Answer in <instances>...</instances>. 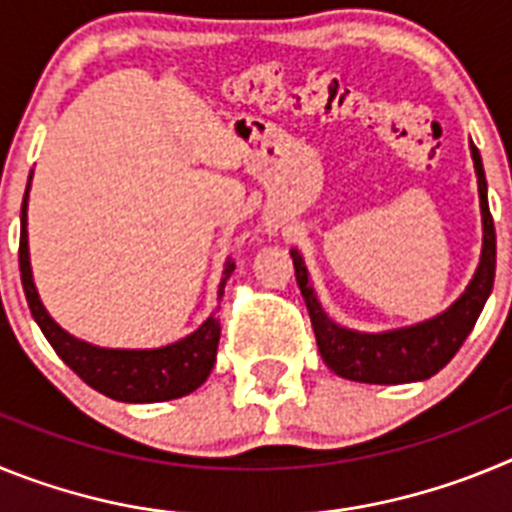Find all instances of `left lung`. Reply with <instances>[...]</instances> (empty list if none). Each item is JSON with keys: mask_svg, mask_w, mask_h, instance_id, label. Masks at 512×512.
I'll list each match as a JSON object with an SVG mask.
<instances>
[{"mask_svg": "<svg viewBox=\"0 0 512 512\" xmlns=\"http://www.w3.org/2000/svg\"><path fill=\"white\" fill-rule=\"evenodd\" d=\"M474 169L479 182V205H482V223H485V248L482 261L474 274L467 292L449 307V310L433 320L413 325V328L390 330V333H354V330L338 328L320 310L318 300L312 295L307 269L302 256L292 251L295 261L297 284L302 289L305 305L310 310L315 341L325 364L343 379L366 384H402L418 382L438 374L449 364L472 333L479 312L485 307L487 297L495 284V223H492L490 205H487V182L482 158L477 146H472Z\"/></svg>", "mask_w": 512, "mask_h": 512, "instance_id": "left-lung-1", "label": "left lung"}]
</instances>
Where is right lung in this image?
<instances>
[{
  "instance_id": "right-lung-1",
  "label": "right lung",
  "mask_w": 512,
  "mask_h": 512,
  "mask_svg": "<svg viewBox=\"0 0 512 512\" xmlns=\"http://www.w3.org/2000/svg\"><path fill=\"white\" fill-rule=\"evenodd\" d=\"M27 189L20 215V277L30 312H33L35 323L40 325L53 351L89 387L112 397V400L164 402L197 390L210 377L212 366H215L217 343H220V320L215 315L207 318L200 325V330H194L192 336H187L184 341H176L164 348H151V351H120V348L89 346L84 341H76L74 336H69L66 330L53 323L51 315L40 305L33 274H30V259H27ZM233 269L235 264L228 261L217 297H223V287L230 274H233Z\"/></svg>"
}]
</instances>
